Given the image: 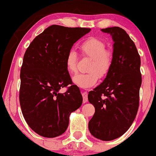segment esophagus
Returning a JSON list of instances; mask_svg holds the SVG:
<instances>
[{
  "label": "esophagus",
  "mask_w": 156,
  "mask_h": 156,
  "mask_svg": "<svg viewBox=\"0 0 156 156\" xmlns=\"http://www.w3.org/2000/svg\"><path fill=\"white\" fill-rule=\"evenodd\" d=\"M82 96H83V102L84 103H87L88 101V95H87V92H83L82 93Z\"/></svg>",
  "instance_id": "1"
}]
</instances>
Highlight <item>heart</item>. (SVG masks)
<instances>
[{
	"mask_svg": "<svg viewBox=\"0 0 156 156\" xmlns=\"http://www.w3.org/2000/svg\"><path fill=\"white\" fill-rule=\"evenodd\" d=\"M106 44L101 39L90 37L80 44V50L84 56L90 58L86 73L75 75L73 80L81 88L87 89L95 85L100 78H104L108 74L112 65L113 55L107 51ZM78 56L74 51H69L66 57V67L69 73L76 71Z\"/></svg>",
	"mask_w": 156,
	"mask_h": 156,
	"instance_id": "b5f03b06",
	"label": "heart"
}]
</instances>
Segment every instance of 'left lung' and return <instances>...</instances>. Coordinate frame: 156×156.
Masks as SVG:
<instances>
[{
	"instance_id": "left-lung-1",
	"label": "left lung",
	"mask_w": 156,
	"mask_h": 156,
	"mask_svg": "<svg viewBox=\"0 0 156 156\" xmlns=\"http://www.w3.org/2000/svg\"><path fill=\"white\" fill-rule=\"evenodd\" d=\"M114 41L112 65L103 83L90 91L95 112L89 122L91 134L111 141L127 131L136 116L141 84V59L129 35L119 27L103 28Z\"/></svg>"
}]
</instances>
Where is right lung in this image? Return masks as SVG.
<instances>
[{"label":"right lung","mask_w":156,"mask_h":156,"mask_svg":"<svg viewBox=\"0 0 156 156\" xmlns=\"http://www.w3.org/2000/svg\"><path fill=\"white\" fill-rule=\"evenodd\" d=\"M90 31L53 25L36 37L25 53L20 104L27 124L42 136L64 133L69 114L82 104L80 89L73 85L66 67V57L74 43ZM64 87L67 92L59 93Z\"/></svg>","instance_id":"right-lung-1"}]
</instances>
